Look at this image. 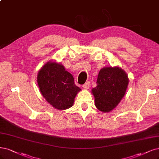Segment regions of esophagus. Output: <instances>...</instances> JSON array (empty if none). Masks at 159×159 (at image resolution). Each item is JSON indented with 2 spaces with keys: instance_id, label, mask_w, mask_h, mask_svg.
Returning a JSON list of instances; mask_svg holds the SVG:
<instances>
[{
  "instance_id": "esophagus-1",
  "label": "esophagus",
  "mask_w": 159,
  "mask_h": 159,
  "mask_svg": "<svg viewBox=\"0 0 159 159\" xmlns=\"http://www.w3.org/2000/svg\"><path fill=\"white\" fill-rule=\"evenodd\" d=\"M89 85H90L89 82L87 81V82H86L85 84H84L82 87H83V88L85 89H88L89 88Z\"/></svg>"
}]
</instances>
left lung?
Listing matches in <instances>:
<instances>
[{
  "mask_svg": "<svg viewBox=\"0 0 159 159\" xmlns=\"http://www.w3.org/2000/svg\"><path fill=\"white\" fill-rule=\"evenodd\" d=\"M128 83V75L122 68H102L98 74L97 86L92 89L96 107L103 112H111L124 97Z\"/></svg>",
  "mask_w": 159,
  "mask_h": 159,
  "instance_id": "1",
  "label": "left lung"
}]
</instances>
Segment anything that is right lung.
<instances>
[{
	"label": "right lung",
	"mask_w": 159,
	"mask_h": 159,
	"mask_svg": "<svg viewBox=\"0 0 159 159\" xmlns=\"http://www.w3.org/2000/svg\"><path fill=\"white\" fill-rule=\"evenodd\" d=\"M37 84L46 101L58 110L72 107L74 98L81 91L74 83L73 75L65 70L64 66L49 61L40 69Z\"/></svg>",
	"instance_id": "add662e5"
}]
</instances>
